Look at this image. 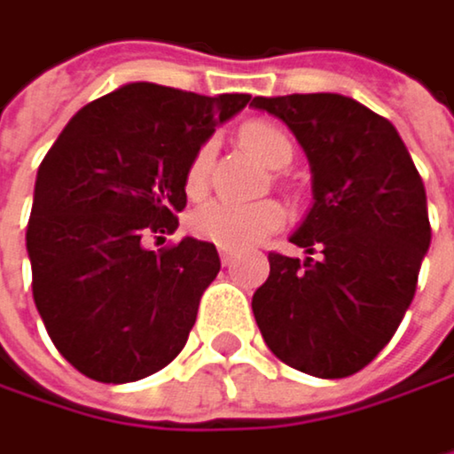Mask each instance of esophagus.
<instances>
[{
  "label": "esophagus",
  "instance_id": "34e87169",
  "mask_svg": "<svg viewBox=\"0 0 454 454\" xmlns=\"http://www.w3.org/2000/svg\"><path fill=\"white\" fill-rule=\"evenodd\" d=\"M219 256H222V264H224V267H232V262H235V251H230V248H219Z\"/></svg>",
  "mask_w": 454,
  "mask_h": 454
}]
</instances>
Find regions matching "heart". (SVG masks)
Segmentation results:
<instances>
[{
    "instance_id": "1",
    "label": "heart",
    "mask_w": 454,
    "mask_h": 454,
    "mask_svg": "<svg viewBox=\"0 0 454 454\" xmlns=\"http://www.w3.org/2000/svg\"><path fill=\"white\" fill-rule=\"evenodd\" d=\"M240 142L256 155L262 163L278 168L291 160L294 145L288 134L270 123V121H248L240 129ZM208 168H211V145H203L195 150L187 174H184V190L190 198H200L208 184ZM286 222V208L278 200H259V203H230V200H208L190 216V230L219 248H251L270 238L275 230H280Z\"/></svg>"
}]
</instances>
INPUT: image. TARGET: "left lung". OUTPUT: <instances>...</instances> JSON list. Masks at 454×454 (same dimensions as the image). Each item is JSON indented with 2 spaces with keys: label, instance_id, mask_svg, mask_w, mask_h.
Wrapping results in <instances>:
<instances>
[{
  "label": "left lung",
  "instance_id": "1",
  "mask_svg": "<svg viewBox=\"0 0 454 454\" xmlns=\"http://www.w3.org/2000/svg\"><path fill=\"white\" fill-rule=\"evenodd\" d=\"M307 153L312 208L291 243L270 254L254 317L270 351L315 378L362 370L396 333L431 246L423 179L391 121L333 95L254 98ZM312 253H320L317 260Z\"/></svg>",
  "mask_w": 454,
  "mask_h": 454
}]
</instances>
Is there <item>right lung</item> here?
<instances>
[{
    "label": "right lung",
    "mask_w": 454,
    "mask_h": 454,
    "mask_svg": "<svg viewBox=\"0 0 454 454\" xmlns=\"http://www.w3.org/2000/svg\"><path fill=\"white\" fill-rule=\"evenodd\" d=\"M251 95L131 82L84 106L44 155L26 248L34 301L58 351L87 378L129 383L166 367L219 272L214 243L168 235L198 147Z\"/></svg>",
    "instance_id": "1"
}]
</instances>
